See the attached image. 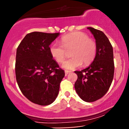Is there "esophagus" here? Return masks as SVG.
<instances>
[{
	"label": "esophagus",
	"mask_w": 129,
	"mask_h": 129,
	"mask_svg": "<svg viewBox=\"0 0 129 129\" xmlns=\"http://www.w3.org/2000/svg\"><path fill=\"white\" fill-rule=\"evenodd\" d=\"M70 73V72H69V71H65V75H66V76H67Z\"/></svg>",
	"instance_id": "34e87169"
}]
</instances>
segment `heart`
Returning a JSON list of instances; mask_svg holds the SVG:
<instances>
[{
    "label": "heart",
    "mask_w": 129,
    "mask_h": 129,
    "mask_svg": "<svg viewBox=\"0 0 129 129\" xmlns=\"http://www.w3.org/2000/svg\"><path fill=\"white\" fill-rule=\"evenodd\" d=\"M70 59L62 64V67L67 70L90 64L94 59L96 53V44L86 33L81 31L72 33L61 38V45L53 43L50 47V53L57 62L61 63L70 51Z\"/></svg>",
    "instance_id": "obj_1"
}]
</instances>
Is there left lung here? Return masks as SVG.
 <instances>
[{"mask_svg":"<svg viewBox=\"0 0 129 129\" xmlns=\"http://www.w3.org/2000/svg\"><path fill=\"white\" fill-rule=\"evenodd\" d=\"M94 36L96 53L93 62L86 69L76 71L78 79L75 88L78 96L85 102H94L107 92L113 81L114 62L113 47L101 31L87 27Z\"/></svg>","mask_w":129,"mask_h":129,"instance_id":"8db88e82","label":"left lung"}]
</instances>
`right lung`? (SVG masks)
I'll return each instance as SVG.
<instances>
[{"label": "right lung", "instance_id": "1", "mask_svg": "<svg viewBox=\"0 0 129 129\" xmlns=\"http://www.w3.org/2000/svg\"><path fill=\"white\" fill-rule=\"evenodd\" d=\"M59 35V33H30L17 47L16 81L23 95L36 104L48 106L53 103L65 76L64 71L50 53V45Z\"/></svg>", "mask_w": 129, "mask_h": 129}]
</instances>
